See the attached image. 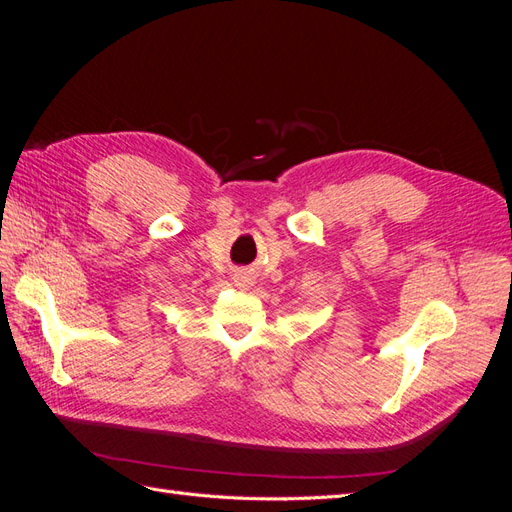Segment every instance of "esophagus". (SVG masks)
<instances>
[{
    "label": "esophagus",
    "instance_id": "obj_1",
    "mask_svg": "<svg viewBox=\"0 0 512 512\" xmlns=\"http://www.w3.org/2000/svg\"><path fill=\"white\" fill-rule=\"evenodd\" d=\"M235 284L239 286V288H250L254 282H252V275H247L245 271H239L237 275H235Z\"/></svg>",
    "mask_w": 512,
    "mask_h": 512
}]
</instances>
